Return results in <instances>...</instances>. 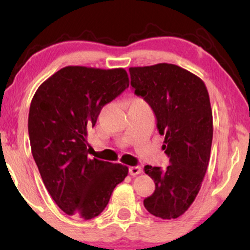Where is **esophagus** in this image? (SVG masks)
<instances>
[{
  "label": "esophagus",
  "instance_id": "esophagus-1",
  "mask_svg": "<svg viewBox=\"0 0 250 250\" xmlns=\"http://www.w3.org/2000/svg\"><path fill=\"white\" fill-rule=\"evenodd\" d=\"M128 172L132 176H135L142 172V168H141V166H132V167H129Z\"/></svg>",
  "mask_w": 250,
  "mask_h": 250
}]
</instances>
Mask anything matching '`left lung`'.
I'll use <instances>...</instances> for the list:
<instances>
[{"instance_id": "left-lung-1", "label": "left lung", "mask_w": 250, "mask_h": 250, "mask_svg": "<svg viewBox=\"0 0 250 250\" xmlns=\"http://www.w3.org/2000/svg\"><path fill=\"white\" fill-rule=\"evenodd\" d=\"M135 94L150 104L157 127L165 136L169 157L165 170L146 165L156 189L143 200L153 216L172 220L183 215L196 199L206 174L213 141V112L201 78L172 63L131 67Z\"/></svg>"}]
</instances>
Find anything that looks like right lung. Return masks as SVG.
Here are the masks:
<instances>
[{"mask_svg": "<svg viewBox=\"0 0 250 250\" xmlns=\"http://www.w3.org/2000/svg\"><path fill=\"white\" fill-rule=\"evenodd\" d=\"M129 85L124 68H61L43 82L29 108L32 153L61 210L91 220L104 209L128 167L88 157L87 131L104 104Z\"/></svg>", "mask_w": 250, "mask_h": 250, "instance_id": "obj_1", "label": "right lung"}]
</instances>
